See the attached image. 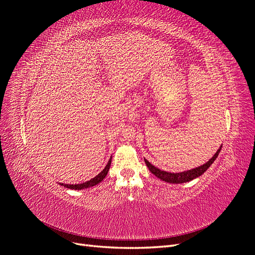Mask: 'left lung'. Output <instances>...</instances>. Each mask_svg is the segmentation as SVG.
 <instances>
[{
	"instance_id": "obj_1",
	"label": "left lung",
	"mask_w": 255,
	"mask_h": 255,
	"mask_svg": "<svg viewBox=\"0 0 255 255\" xmlns=\"http://www.w3.org/2000/svg\"><path fill=\"white\" fill-rule=\"evenodd\" d=\"M221 146L218 149V151L216 152L215 155L210 160H208L207 163H205L204 165L200 166L198 168H195V169H191V170H187V171H184V172H179V173H170V172H167V171H163V170H160V169L154 167L146 159H144V161H145L146 166H148V168L150 169V171L154 175H156L158 179L163 180V181H165L167 183H173V184L186 183V182H189L191 180L196 179V177L200 176L201 174H203L207 170V169L210 168V166L214 163V160L217 158L218 154H219V152L221 150Z\"/></svg>"
}]
</instances>
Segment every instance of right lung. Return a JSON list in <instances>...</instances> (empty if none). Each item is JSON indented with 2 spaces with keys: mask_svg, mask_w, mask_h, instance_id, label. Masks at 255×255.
Returning a JSON list of instances; mask_svg holds the SVG:
<instances>
[{
  "mask_svg": "<svg viewBox=\"0 0 255 255\" xmlns=\"http://www.w3.org/2000/svg\"><path fill=\"white\" fill-rule=\"evenodd\" d=\"M111 164H112V158L109 160V163H107L106 167L103 169V170L100 172L97 176H95L94 179H91L90 181H87L85 183H82V184H61L63 185L64 187H67V188H70V189H75V190H80V189H84V188H88V187H91V186H95V185L99 184L100 182H102L104 180V177L106 176L107 172H109L110 170V167H111Z\"/></svg>",
  "mask_w": 255,
  "mask_h": 255,
  "instance_id": "1",
  "label": "right lung"
}]
</instances>
